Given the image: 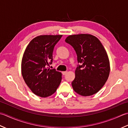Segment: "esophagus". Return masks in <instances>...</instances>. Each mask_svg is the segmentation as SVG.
Here are the masks:
<instances>
[{
	"mask_svg": "<svg viewBox=\"0 0 128 128\" xmlns=\"http://www.w3.org/2000/svg\"><path fill=\"white\" fill-rule=\"evenodd\" d=\"M67 71H64V72H62V74H63L64 75H65L67 74Z\"/></svg>",
	"mask_w": 128,
	"mask_h": 128,
	"instance_id": "34e87169",
	"label": "esophagus"
}]
</instances>
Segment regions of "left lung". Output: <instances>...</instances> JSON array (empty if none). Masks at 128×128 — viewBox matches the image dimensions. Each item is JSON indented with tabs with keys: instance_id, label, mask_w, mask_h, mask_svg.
Masks as SVG:
<instances>
[{
	"instance_id": "obj_1",
	"label": "left lung",
	"mask_w": 128,
	"mask_h": 128,
	"mask_svg": "<svg viewBox=\"0 0 128 128\" xmlns=\"http://www.w3.org/2000/svg\"><path fill=\"white\" fill-rule=\"evenodd\" d=\"M76 52L78 64L73 89L83 96L96 94L105 84L110 72L108 54L100 41L90 34L70 35L65 40Z\"/></svg>"
}]
</instances>
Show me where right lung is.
I'll list each match as a JSON object with an SVG mask.
<instances>
[{"label": "right lung", "instance_id": "add662e5", "mask_svg": "<svg viewBox=\"0 0 128 128\" xmlns=\"http://www.w3.org/2000/svg\"><path fill=\"white\" fill-rule=\"evenodd\" d=\"M62 35H40L26 48L22 62V73L26 84L39 97H47L56 92L62 80L61 72L48 66L52 63L56 44Z\"/></svg>", "mask_w": 128, "mask_h": 128}]
</instances>
